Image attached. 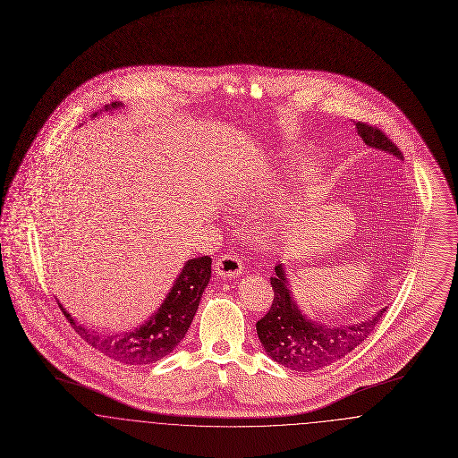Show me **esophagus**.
Wrapping results in <instances>:
<instances>
[{
    "label": "esophagus",
    "instance_id": "34e87169",
    "mask_svg": "<svg viewBox=\"0 0 458 458\" xmlns=\"http://www.w3.org/2000/svg\"><path fill=\"white\" fill-rule=\"evenodd\" d=\"M242 267H243V264L240 261L239 256H233V254H223L215 262L216 275L221 276V278H235V276H239L240 273H242Z\"/></svg>",
    "mask_w": 458,
    "mask_h": 458
}]
</instances>
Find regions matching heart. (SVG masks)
Returning <instances> with one entry per match:
<instances>
[{"label": "heart", "instance_id": "obj_1", "mask_svg": "<svg viewBox=\"0 0 458 458\" xmlns=\"http://www.w3.org/2000/svg\"><path fill=\"white\" fill-rule=\"evenodd\" d=\"M249 194H250V187H249V183H239L235 189H233V202L235 204H243V202H247V199H249Z\"/></svg>", "mask_w": 458, "mask_h": 458}]
</instances>
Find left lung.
Returning <instances> with one entry per match:
<instances>
[{
    "instance_id": "1",
    "label": "left lung",
    "mask_w": 458,
    "mask_h": 458,
    "mask_svg": "<svg viewBox=\"0 0 458 458\" xmlns=\"http://www.w3.org/2000/svg\"><path fill=\"white\" fill-rule=\"evenodd\" d=\"M355 129L369 148L393 154L403 161V154L377 127L357 122ZM271 286L275 292L273 304L256 323V329L267 355L292 370L312 372L344 359L369 336L386 310L383 307L370 319L357 325L327 327L301 312L292 297L284 264L275 266Z\"/></svg>"
}]
</instances>
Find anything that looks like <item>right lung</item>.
Wrapping results in <instances>:
<instances>
[{"label": "right lung", "mask_w": 458, "mask_h": 458, "mask_svg": "<svg viewBox=\"0 0 458 458\" xmlns=\"http://www.w3.org/2000/svg\"><path fill=\"white\" fill-rule=\"evenodd\" d=\"M120 103H111L105 109L118 108ZM211 278V258L200 256L185 262L165 302L144 325L122 335H106L77 323L60 305L70 327L88 342L92 349L99 350L109 359L129 366L153 364L166 357L183 340L187 329L196 316L199 301Z\"/></svg>", "instance_id": "1"}]
</instances>
